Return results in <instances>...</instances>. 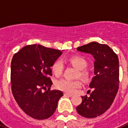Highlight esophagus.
Returning a JSON list of instances; mask_svg holds the SVG:
<instances>
[{
	"mask_svg": "<svg viewBox=\"0 0 128 128\" xmlns=\"http://www.w3.org/2000/svg\"><path fill=\"white\" fill-rule=\"evenodd\" d=\"M64 96H67V97H72V96H73V95H72V94H67V93H65V94H64Z\"/></svg>",
	"mask_w": 128,
	"mask_h": 128,
	"instance_id": "obj_1",
	"label": "esophagus"
}]
</instances>
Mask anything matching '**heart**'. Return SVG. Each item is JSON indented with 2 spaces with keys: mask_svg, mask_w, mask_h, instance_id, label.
I'll return each mask as SVG.
<instances>
[{
  "mask_svg": "<svg viewBox=\"0 0 128 128\" xmlns=\"http://www.w3.org/2000/svg\"><path fill=\"white\" fill-rule=\"evenodd\" d=\"M66 62L78 69L77 78H80L84 82L89 80L90 73L89 71L86 69L88 67V61L86 58L81 55H73L66 59ZM51 70L57 77L60 76L63 71V62L59 59L54 61L51 65ZM55 87L57 90L65 93L73 94L77 89L82 87V82L80 80L71 81L66 79H61L55 82Z\"/></svg>",
  "mask_w": 128,
  "mask_h": 128,
  "instance_id": "obj_1",
  "label": "heart"
}]
</instances>
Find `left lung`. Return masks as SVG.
Wrapping results in <instances>:
<instances>
[{
	"instance_id": "obj_1",
	"label": "left lung",
	"mask_w": 128,
	"mask_h": 128,
	"mask_svg": "<svg viewBox=\"0 0 128 128\" xmlns=\"http://www.w3.org/2000/svg\"><path fill=\"white\" fill-rule=\"evenodd\" d=\"M78 51L90 53L95 59L94 76L90 84V96H82L77 112L82 116L94 118L106 112L112 106L119 88V59L107 44L92 42L79 46Z\"/></svg>"
}]
</instances>
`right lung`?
<instances>
[{"label":"right lung","instance_id":"add662e5","mask_svg":"<svg viewBox=\"0 0 128 128\" xmlns=\"http://www.w3.org/2000/svg\"><path fill=\"white\" fill-rule=\"evenodd\" d=\"M62 53L40 44H30L12 57V92L20 108L32 118L45 120L51 116L63 96L59 90H50L53 83L48 78L52 75L51 65Z\"/></svg>","mask_w":128,"mask_h":128}]
</instances>
